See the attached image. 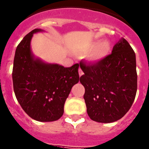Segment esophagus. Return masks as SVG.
<instances>
[{
  "instance_id": "esophagus-1",
  "label": "esophagus",
  "mask_w": 149,
  "mask_h": 149,
  "mask_svg": "<svg viewBox=\"0 0 149 149\" xmlns=\"http://www.w3.org/2000/svg\"><path fill=\"white\" fill-rule=\"evenodd\" d=\"M84 72H83V70H82L81 69H79V75H80V77H81L83 74H84Z\"/></svg>"
}]
</instances>
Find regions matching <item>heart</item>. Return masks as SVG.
Masks as SVG:
<instances>
[{
    "instance_id": "obj_1",
    "label": "heart",
    "mask_w": 149,
    "mask_h": 149,
    "mask_svg": "<svg viewBox=\"0 0 149 149\" xmlns=\"http://www.w3.org/2000/svg\"><path fill=\"white\" fill-rule=\"evenodd\" d=\"M97 42H93V43H90L86 48V51L88 52L93 48H95L91 51V54L89 55L90 59L92 61H100V60L103 59L105 58L111 49V44L108 40H103L102 42H100L96 46Z\"/></svg>"
}]
</instances>
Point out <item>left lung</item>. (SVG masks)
<instances>
[{
    "label": "left lung",
    "mask_w": 149,
    "mask_h": 149,
    "mask_svg": "<svg viewBox=\"0 0 149 149\" xmlns=\"http://www.w3.org/2000/svg\"><path fill=\"white\" fill-rule=\"evenodd\" d=\"M80 66L90 119L108 123L122 118L132 106L137 88L136 56L127 40L121 38L111 54L92 64L80 61Z\"/></svg>",
    "instance_id": "left-lung-1"
}]
</instances>
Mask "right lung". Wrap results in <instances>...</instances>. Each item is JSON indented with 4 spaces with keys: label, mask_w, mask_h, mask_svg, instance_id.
Masks as SVG:
<instances>
[{
    "label": "right lung",
    "mask_w": 149,
    "mask_h": 149,
    "mask_svg": "<svg viewBox=\"0 0 149 149\" xmlns=\"http://www.w3.org/2000/svg\"><path fill=\"white\" fill-rule=\"evenodd\" d=\"M35 29L27 34L17 46L12 80L17 101L32 119L52 122L62 117L64 104L71 89L79 82V64L65 68L35 58L30 43Z\"/></svg>",
    "instance_id": "obj_1"
}]
</instances>
